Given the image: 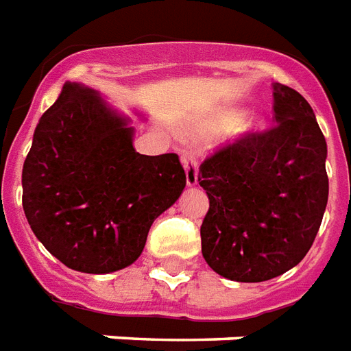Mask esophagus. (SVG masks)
<instances>
[{
  "label": "esophagus",
  "instance_id": "obj_1",
  "mask_svg": "<svg viewBox=\"0 0 351 351\" xmlns=\"http://www.w3.org/2000/svg\"><path fill=\"white\" fill-rule=\"evenodd\" d=\"M182 165L186 171V184H188V188H193L199 182V165H197L195 158L191 154H184Z\"/></svg>",
  "mask_w": 351,
  "mask_h": 351
}]
</instances>
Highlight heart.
Wrapping results in <instances>:
<instances>
[{
    "label": "heart",
    "instance_id": "obj_1",
    "mask_svg": "<svg viewBox=\"0 0 351 351\" xmlns=\"http://www.w3.org/2000/svg\"><path fill=\"white\" fill-rule=\"evenodd\" d=\"M262 128V121L258 115H243L240 110L234 108H219L212 111L199 123L191 124L186 128V134L193 137H210L225 130H230L234 137H243L255 134Z\"/></svg>",
    "mask_w": 351,
    "mask_h": 351
}]
</instances>
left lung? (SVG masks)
I'll list each match as a JSON object with an SVG mask.
<instances>
[{
    "instance_id": "obj_1",
    "label": "left lung",
    "mask_w": 351,
    "mask_h": 351,
    "mask_svg": "<svg viewBox=\"0 0 351 351\" xmlns=\"http://www.w3.org/2000/svg\"><path fill=\"white\" fill-rule=\"evenodd\" d=\"M274 128L223 147L199 169L210 201L202 256L230 281H268L298 266L328 206V145L313 108L274 83Z\"/></svg>"
}]
</instances>
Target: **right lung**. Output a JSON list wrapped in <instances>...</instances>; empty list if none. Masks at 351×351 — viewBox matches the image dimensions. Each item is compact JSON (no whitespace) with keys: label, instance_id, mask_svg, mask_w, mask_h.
<instances>
[{"label":"right lung","instance_id":"obj_1","mask_svg":"<svg viewBox=\"0 0 351 351\" xmlns=\"http://www.w3.org/2000/svg\"><path fill=\"white\" fill-rule=\"evenodd\" d=\"M132 119L66 82L38 121L22 171L33 234L70 269L111 274L139 258L158 215L186 188L176 154L134 149Z\"/></svg>","mask_w":351,"mask_h":351}]
</instances>
